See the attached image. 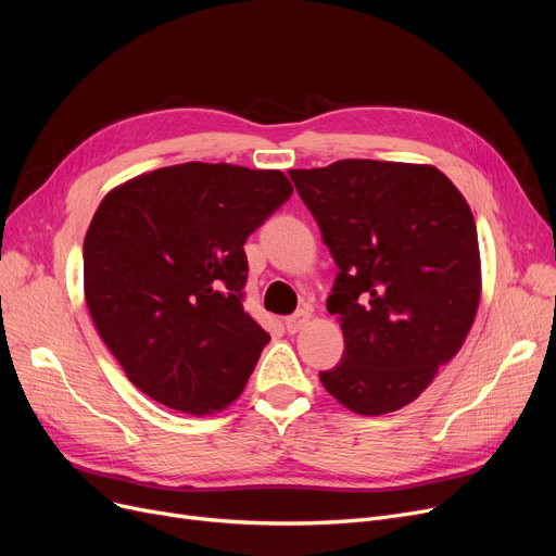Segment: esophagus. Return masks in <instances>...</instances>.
Returning a JSON list of instances; mask_svg holds the SVG:
<instances>
[{
	"mask_svg": "<svg viewBox=\"0 0 556 556\" xmlns=\"http://www.w3.org/2000/svg\"><path fill=\"white\" fill-rule=\"evenodd\" d=\"M308 319H311V313L308 311H304V308H300V311H295L293 315H288L286 317V331L288 333H298L300 329H304L306 325H308Z\"/></svg>",
	"mask_w": 556,
	"mask_h": 556,
	"instance_id": "esophagus-1",
	"label": "esophagus"
}]
</instances>
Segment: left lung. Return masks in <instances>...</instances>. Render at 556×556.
<instances>
[{
	"mask_svg": "<svg viewBox=\"0 0 556 556\" xmlns=\"http://www.w3.org/2000/svg\"><path fill=\"white\" fill-rule=\"evenodd\" d=\"M340 268L327 308L342 361L319 381L365 417L415 401L469 333L480 250L469 204L424 164L340 160L288 170Z\"/></svg>",
	"mask_w": 556,
	"mask_h": 556,
	"instance_id": "left-lung-1",
	"label": "left lung"
}]
</instances>
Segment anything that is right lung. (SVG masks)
<instances>
[{"label":"right lung","mask_w":556,"mask_h":556,"mask_svg":"<svg viewBox=\"0 0 556 556\" xmlns=\"http://www.w3.org/2000/svg\"><path fill=\"white\" fill-rule=\"evenodd\" d=\"M290 193L281 170L189 162L103 198L83 243L85 300L146 396L187 415L239 399L270 340L243 308V245Z\"/></svg>","instance_id":"right-lung-1"}]
</instances>
